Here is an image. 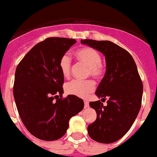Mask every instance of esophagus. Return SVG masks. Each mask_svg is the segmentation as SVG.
Returning <instances> with one entry per match:
<instances>
[{"label":"esophagus","instance_id":"34e87169","mask_svg":"<svg viewBox=\"0 0 157 157\" xmlns=\"http://www.w3.org/2000/svg\"><path fill=\"white\" fill-rule=\"evenodd\" d=\"M89 107V102L85 100L84 101V108H88Z\"/></svg>","mask_w":157,"mask_h":157}]
</instances>
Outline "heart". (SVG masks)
<instances>
[{"instance_id":"b5f03b06","label":"heart","mask_w":157,"mask_h":157,"mask_svg":"<svg viewBox=\"0 0 157 157\" xmlns=\"http://www.w3.org/2000/svg\"><path fill=\"white\" fill-rule=\"evenodd\" d=\"M77 60L88 67L86 75H91L95 79L102 78L105 72V67L101 62V55L95 48L84 47L75 52ZM59 69L65 78L70 77L71 72V60L68 54H64L59 60ZM96 84L92 80H73L65 86L66 91L70 95L86 98L95 90Z\"/></svg>"}]
</instances>
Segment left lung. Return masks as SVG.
I'll use <instances>...</instances> for the list:
<instances>
[{
	"label": "left lung",
	"mask_w": 157,
	"mask_h": 157,
	"mask_svg": "<svg viewBox=\"0 0 157 157\" xmlns=\"http://www.w3.org/2000/svg\"><path fill=\"white\" fill-rule=\"evenodd\" d=\"M81 43L105 55L106 72L96 89L101 101L109 98L104 106L100 100L90 102L97 117L87 126L89 136L96 142L112 144L128 132L137 117L142 103L143 82L132 56L109 40H83Z\"/></svg>",
	"instance_id": "left-lung-1"
}]
</instances>
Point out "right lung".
Masks as SVG:
<instances>
[{
	"mask_svg": "<svg viewBox=\"0 0 157 157\" xmlns=\"http://www.w3.org/2000/svg\"><path fill=\"white\" fill-rule=\"evenodd\" d=\"M76 43L75 39L50 37L31 48L17 65L13 97L22 123L41 140L61 138L69 121L84 107L82 99L62 98L64 76L59 60Z\"/></svg>",
	"mask_w": 157,
	"mask_h": 157,
	"instance_id": "right-lung-1",
	"label": "right lung"
}]
</instances>
